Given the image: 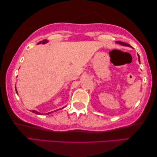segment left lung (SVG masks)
Listing matches in <instances>:
<instances>
[{
    "mask_svg": "<svg viewBox=\"0 0 157 157\" xmlns=\"http://www.w3.org/2000/svg\"><path fill=\"white\" fill-rule=\"evenodd\" d=\"M117 43H119V44H122V45H123V46H126V47H131V46L129 45V44H127V43H124V42H117ZM138 60H139V63H140V57H139V55L138 54Z\"/></svg>",
    "mask_w": 157,
    "mask_h": 157,
    "instance_id": "8db88e82",
    "label": "left lung"
}]
</instances>
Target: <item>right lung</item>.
I'll return each mask as SVG.
<instances>
[{
  "instance_id": "1",
  "label": "right lung",
  "mask_w": 157,
  "mask_h": 157,
  "mask_svg": "<svg viewBox=\"0 0 157 157\" xmlns=\"http://www.w3.org/2000/svg\"><path fill=\"white\" fill-rule=\"evenodd\" d=\"M47 42H48L47 40H42V41H41V42H40L39 43L37 44H45V43H47ZM32 112H33V113H35L37 114V115H41L40 113H39V112H37V111H35V110H33Z\"/></svg>"
}]
</instances>
